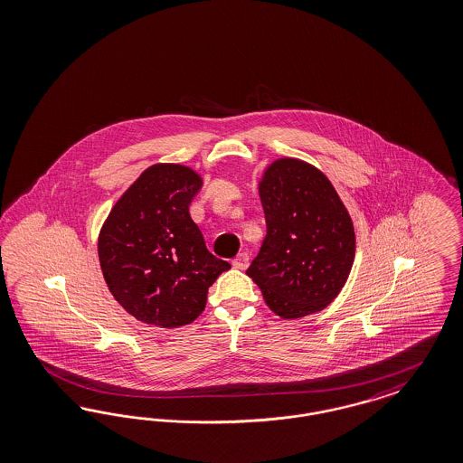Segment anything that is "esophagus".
Segmentation results:
<instances>
[{
  "mask_svg": "<svg viewBox=\"0 0 463 463\" xmlns=\"http://www.w3.org/2000/svg\"><path fill=\"white\" fill-rule=\"evenodd\" d=\"M233 268H237V269H245L247 266H249V254L247 252H241V254H237V258L233 260Z\"/></svg>",
  "mask_w": 463,
  "mask_h": 463,
  "instance_id": "obj_1",
  "label": "esophagus"
}]
</instances>
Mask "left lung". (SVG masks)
I'll list each match as a JSON object with an SVG mask.
<instances>
[{
  "instance_id": "1",
  "label": "left lung",
  "mask_w": 463,
  "mask_h": 463,
  "mask_svg": "<svg viewBox=\"0 0 463 463\" xmlns=\"http://www.w3.org/2000/svg\"><path fill=\"white\" fill-rule=\"evenodd\" d=\"M266 237L247 275L282 318L322 311L354 260V228L335 188L317 167L273 162L260 184Z\"/></svg>"
}]
</instances>
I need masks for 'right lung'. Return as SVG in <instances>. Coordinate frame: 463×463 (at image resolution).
I'll return each mask as SVG.
<instances>
[{"label": "right lung", "mask_w": 463, "mask_h": 463, "mask_svg": "<svg viewBox=\"0 0 463 463\" xmlns=\"http://www.w3.org/2000/svg\"><path fill=\"white\" fill-rule=\"evenodd\" d=\"M202 181L176 164L148 167L110 211L99 256L105 282L122 307L157 326L192 323L207 290L230 262L213 256L190 203Z\"/></svg>", "instance_id": "obj_1"}]
</instances>
